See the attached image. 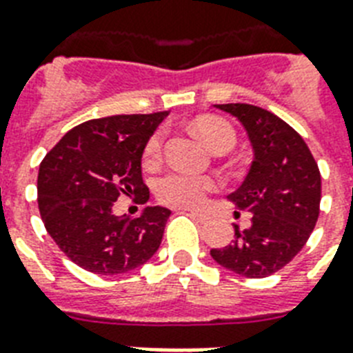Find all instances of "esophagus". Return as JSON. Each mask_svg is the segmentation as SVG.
<instances>
[{
    "instance_id": "1",
    "label": "esophagus",
    "mask_w": 353,
    "mask_h": 353,
    "mask_svg": "<svg viewBox=\"0 0 353 353\" xmlns=\"http://www.w3.org/2000/svg\"><path fill=\"white\" fill-rule=\"evenodd\" d=\"M189 214L194 218V220H198V222L205 223L209 220V214H205V212L202 211H194V209H189Z\"/></svg>"
}]
</instances>
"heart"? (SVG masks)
I'll return each instance as SVG.
<instances>
[{"label": "heart", "mask_w": 353, "mask_h": 353, "mask_svg": "<svg viewBox=\"0 0 353 353\" xmlns=\"http://www.w3.org/2000/svg\"><path fill=\"white\" fill-rule=\"evenodd\" d=\"M194 128L214 153H220V151L227 153L234 148L236 133L229 122L216 117H203L198 119ZM162 144H164L162 131H157L150 137L144 148L145 164H155L160 159ZM214 188H216V180L211 176L185 173V171H170L157 180L155 191L157 196L164 203L176 205V208H191L202 202L205 194Z\"/></svg>", "instance_id": "obj_1"}]
</instances>
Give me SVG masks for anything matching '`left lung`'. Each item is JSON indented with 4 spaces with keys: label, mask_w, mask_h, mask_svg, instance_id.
<instances>
[{
    "label": "left lung",
    "mask_w": 353,
    "mask_h": 353,
    "mask_svg": "<svg viewBox=\"0 0 353 353\" xmlns=\"http://www.w3.org/2000/svg\"><path fill=\"white\" fill-rule=\"evenodd\" d=\"M241 122L254 151L245 180L229 194L250 227L234 225V240L211 249L212 260L245 278H267L305 247L319 216L321 174L298 131L252 104H216Z\"/></svg>",
    "instance_id": "8db88e82"
}]
</instances>
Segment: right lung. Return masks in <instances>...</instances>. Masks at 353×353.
Instances as JSON below:
<instances>
[{"label": "right lung", "instance_id": "1", "mask_svg": "<svg viewBox=\"0 0 353 353\" xmlns=\"http://www.w3.org/2000/svg\"><path fill=\"white\" fill-rule=\"evenodd\" d=\"M168 112L112 115L70 130L39 165L37 203L48 234L70 260L93 274L130 272L155 254L171 211L145 208L115 216L121 194L148 200L142 153Z\"/></svg>", "mask_w": 353, "mask_h": 353}]
</instances>
